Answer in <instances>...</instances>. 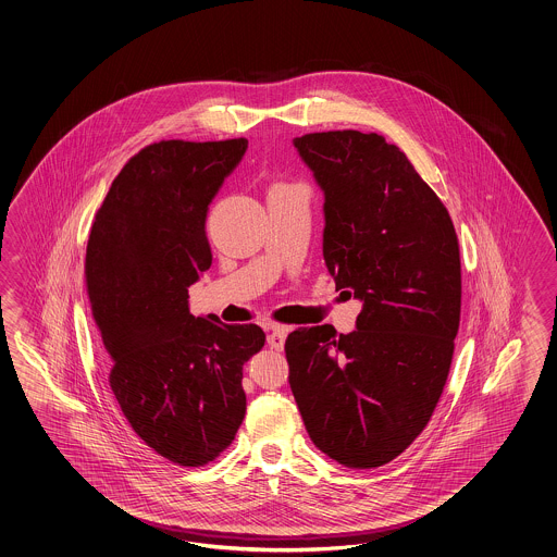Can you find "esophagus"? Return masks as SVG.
<instances>
[{"mask_svg": "<svg viewBox=\"0 0 557 557\" xmlns=\"http://www.w3.org/2000/svg\"><path fill=\"white\" fill-rule=\"evenodd\" d=\"M287 330L284 326H268V344L273 350H284Z\"/></svg>", "mask_w": 557, "mask_h": 557, "instance_id": "esophagus-1", "label": "esophagus"}]
</instances>
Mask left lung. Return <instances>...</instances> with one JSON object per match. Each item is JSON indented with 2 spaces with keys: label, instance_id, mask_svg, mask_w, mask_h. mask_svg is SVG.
Returning a JSON list of instances; mask_svg holds the SVG:
<instances>
[{
  "label": "left lung",
  "instance_id": "8db88e82",
  "mask_svg": "<svg viewBox=\"0 0 557 557\" xmlns=\"http://www.w3.org/2000/svg\"><path fill=\"white\" fill-rule=\"evenodd\" d=\"M324 190V261L362 301L356 330L285 339L289 386L313 445L350 469L396 459L447 382L461 320V258L447 207L384 136L294 138Z\"/></svg>",
  "mask_w": 557,
  "mask_h": 557
}]
</instances>
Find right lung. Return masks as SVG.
Returning a JSON list of instances; mask_svg holds the SVG:
<instances>
[{"label": "right lung", "mask_w": 557, "mask_h": 557, "mask_svg": "<svg viewBox=\"0 0 557 557\" xmlns=\"http://www.w3.org/2000/svg\"><path fill=\"white\" fill-rule=\"evenodd\" d=\"M245 150V138L145 147L112 181L86 247L110 388L147 447L183 467L230 447L245 417L244 364L265 344L259 326L189 312V287L213 261L209 205Z\"/></svg>", "instance_id": "add662e5"}]
</instances>
